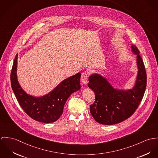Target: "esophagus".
Listing matches in <instances>:
<instances>
[{"label": "esophagus", "instance_id": "34e87169", "mask_svg": "<svg viewBox=\"0 0 158 158\" xmlns=\"http://www.w3.org/2000/svg\"><path fill=\"white\" fill-rule=\"evenodd\" d=\"M88 77V74L87 72H84L81 75V81L82 83L84 84H86L87 83Z\"/></svg>", "mask_w": 158, "mask_h": 158}]
</instances>
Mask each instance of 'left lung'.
Segmentation results:
<instances>
[{
    "label": "left lung",
    "mask_w": 158,
    "mask_h": 158,
    "mask_svg": "<svg viewBox=\"0 0 158 158\" xmlns=\"http://www.w3.org/2000/svg\"><path fill=\"white\" fill-rule=\"evenodd\" d=\"M133 53L137 55L138 73L135 87L123 91L113 87L105 77L98 74L89 77L88 87L95 94V101L89 105L90 113L96 122L104 125L121 123L136 110L143 98L147 85L145 68L135 45Z\"/></svg>",
    "instance_id": "left-lung-1"
}]
</instances>
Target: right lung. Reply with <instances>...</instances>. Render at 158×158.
I'll return each mask as SVG.
<instances>
[{
	"mask_svg": "<svg viewBox=\"0 0 158 158\" xmlns=\"http://www.w3.org/2000/svg\"><path fill=\"white\" fill-rule=\"evenodd\" d=\"M18 54L13 65L10 79L11 87L23 111L38 122L52 123L62 115L65 104L74 92L80 89V73L62 81L47 94L35 98L27 94L20 86L17 77Z\"/></svg>",
	"mask_w": 158,
	"mask_h": 158,
	"instance_id": "obj_1",
	"label": "right lung"
}]
</instances>
